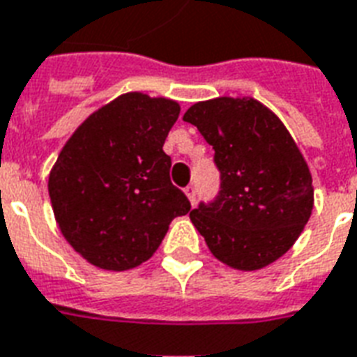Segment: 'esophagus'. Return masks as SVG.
<instances>
[{
  "instance_id": "1",
  "label": "esophagus",
  "mask_w": 357,
  "mask_h": 357,
  "mask_svg": "<svg viewBox=\"0 0 357 357\" xmlns=\"http://www.w3.org/2000/svg\"><path fill=\"white\" fill-rule=\"evenodd\" d=\"M184 192H186V195H188L190 203L194 205V203H195V186H188V188L184 190Z\"/></svg>"
}]
</instances>
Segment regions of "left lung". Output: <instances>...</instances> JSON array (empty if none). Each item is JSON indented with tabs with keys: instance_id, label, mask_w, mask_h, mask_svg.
Wrapping results in <instances>:
<instances>
[{
	"instance_id": "1",
	"label": "left lung",
	"mask_w": 357,
	"mask_h": 357,
	"mask_svg": "<svg viewBox=\"0 0 357 357\" xmlns=\"http://www.w3.org/2000/svg\"><path fill=\"white\" fill-rule=\"evenodd\" d=\"M214 149L220 192L190 213L222 264L264 269L290 250L314 207L309 165L275 112L254 98H214L184 112Z\"/></svg>"
}]
</instances>
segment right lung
Here are the masks:
<instances>
[{"mask_svg": "<svg viewBox=\"0 0 357 357\" xmlns=\"http://www.w3.org/2000/svg\"><path fill=\"white\" fill-rule=\"evenodd\" d=\"M178 112L173 99L122 93L75 130L50 169L48 195L61 235L99 269L150 259L173 218L190 211L163 152Z\"/></svg>", "mask_w": 357, "mask_h": 357, "instance_id": "1", "label": "right lung"}]
</instances>
